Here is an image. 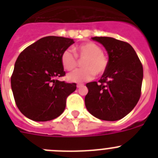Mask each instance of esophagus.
I'll return each instance as SVG.
<instances>
[{"label":"esophagus","instance_id":"obj_1","mask_svg":"<svg viewBox=\"0 0 158 158\" xmlns=\"http://www.w3.org/2000/svg\"><path fill=\"white\" fill-rule=\"evenodd\" d=\"M84 86V85L83 84H77V87L78 88V89H79V88H81V87H83Z\"/></svg>","mask_w":158,"mask_h":158}]
</instances>
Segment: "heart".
<instances>
[{
    "instance_id": "obj_1",
    "label": "heart",
    "mask_w": 158,
    "mask_h": 158,
    "mask_svg": "<svg viewBox=\"0 0 158 158\" xmlns=\"http://www.w3.org/2000/svg\"><path fill=\"white\" fill-rule=\"evenodd\" d=\"M75 55L67 49L61 55V62L65 69L71 71L78 65L77 55L82 62L83 69L70 73L67 78L71 82H83L92 80L93 77L100 76L106 72L108 66V58L103 53V50L93 42H86L78 45L74 49Z\"/></svg>"
}]
</instances>
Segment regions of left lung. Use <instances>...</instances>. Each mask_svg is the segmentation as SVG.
Instances as JSON below:
<instances>
[{
  "instance_id": "left-lung-1",
  "label": "left lung",
  "mask_w": 158,
  "mask_h": 158,
  "mask_svg": "<svg viewBox=\"0 0 158 158\" xmlns=\"http://www.w3.org/2000/svg\"><path fill=\"white\" fill-rule=\"evenodd\" d=\"M105 47L108 66L99 80L86 84L85 102L93 116L116 121L133 110L141 96L143 67L134 48L111 37H93Z\"/></svg>"
}]
</instances>
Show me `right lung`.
<instances>
[{"label":"right lung","mask_w":158,"mask_h":158,"mask_svg":"<svg viewBox=\"0 0 158 158\" xmlns=\"http://www.w3.org/2000/svg\"><path fill=\"white\" fill-rule=\"evenodd\" d=\"M73 43L69 38L47 36L26 47L16 59L11 77L14 100L31 120L45 122L59 116L67 97L76 90L75 83L58 80L65 75L61 55Z\"/></svg>","instance_id":"add662e5"}]
</instances>
